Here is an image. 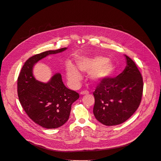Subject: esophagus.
Returning a JSON list of instances; mask_svg holds the SVG:
<instances>
[{
    "label": "esophagus",
    "mask_w": 161,
    "mask_h": 161,
    "mask_svg": "<svg viewBox=\"0 0 161 161\" xmlns=\"http://www.w3.org/2000/svg\"><path fill=\"white\" fill-rule=\"evenodd\" d=\"M81 95H86V94H88L89 93V92L88 90H83V91H81L80 92Z\"/></svg>",
    "instance_id": "1"
}]
</instances>
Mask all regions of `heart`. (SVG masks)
Returning <instances> with one entry per match:
<instances>
[{
  "mask_svg": "<svg viewBox=\"0 0 161 161\" xmlns=\"http://www.w3.org/2000/svg\"><path fill=\"white\" fill-rule=\"evenodd\" d=\"M77 68L71 63L66 65V75L70 82L77 83L81 79V72L89 73L90 79L93 82L101 81L109 77L114 70L113 64L102 56L82 58L76 61Z\"/></svg>",
  "mask_w": 161,
  "mask_h": 161,
  "instance_id": "obj_1",
  "label": "heart"
}]
</instances>
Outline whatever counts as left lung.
<instances>
[{
    "label": "left lung",
    "mask_w": 161,
    "mask_h": 161,
    "mask_svg": "<svg viewBox=\"0 0 161 161\" xmlns=\"http://www.w3.org/2000/svg\"><path fill=\"white\" fill-rule=\"evenodd\" d=\"M126 66L116 78L100 81L93 92V114L102 124L114 126L128 119L142 100L143 83L135 62L126 56Z\"/></svg>",
    "instance_id": "8db88e82"
}]
</instances>
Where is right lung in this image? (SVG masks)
Wrapping results in <instances>:
<instances>
[{"label":"right lung","mask_w":161,"mask_h":161,"mask_svg":"<svg viewBox=\"0 0 161 161\" xmlns=\"http://www.w3.org/2000/svg\"><path fill=\"white\" fill-rule=\"evenodd\" d=\"M66 49L48 50L30 58L18 78V95L23 109L31 119L45 128H57L66 123L71 105L79 98V94L66 87L60 73L55 74L47 83L36 80L33 68L46 56Z\"/></svg>","instance_id":"1"}]
</instances>
